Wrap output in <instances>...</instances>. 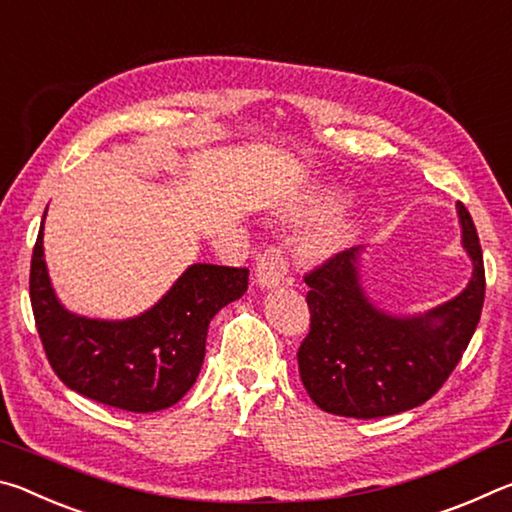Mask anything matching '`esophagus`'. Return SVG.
I'll return each mask as SVG.
<instances>
[{
	"mask_svg": "<svg viewBox=\"0 0 512 512\" xmlns=\"http://www.w3.org/2000/svg\"><path fill=\"white\" fill-rule=\"evenodd\" d=\"M289 275V262L287 257L280 248H266L262 255L257 259V268H255V277H257V284L262 289H275L280 287V284L287 280Z\"/></svg>",
	"mask_w": 512,
	"mask_h": 512,
	"instance_id": "esophagus-1",
	"label": "esophagus"
}]
</instances>
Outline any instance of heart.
Here are the masks:
<instances>
[{"instance_id":"obj_1","label":"heart","mask_w":512,"mask_h":512,"mask_svg":"<svg viewBox=\"0 0 512 512\" xmlns=\"http://www.w3.org/2000/svg\"><path fill=\"white\" fill-rule=\"evenodd\" d=\"M334 201H336V194L327 192V189H323V192H311L307 196L298 198V201L289 207L287 214L293 216V219H311V216L327 212L329 207L334 205ZM352 232H354L352 212L339 210L332 216H327L325 221H320L316 228L309 232L305 244H302V250H305V255L311 259L329 257L339 253V250L348 244Z\"/></svg>"}]
</instances>
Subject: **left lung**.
<instances>
[{"instance_id":"left-lung-1","label":"left lung","mask_w":512,"mask_h":512,"mask_svg":"<svg viewBox=\"0 0 512 512\" xmlns=\"http://www.w3.org/2000/svg\"><path fill=\"white\" fill-rule=\"evenodd\" d=\"M472 280L445 305L422 316H391L368 300L359 277V248L329 257L305 275L309 334L298 368L320 409L345 418H384L415 409L452 375L481 318L483 253L474 221L456 203Z\"/></svg>"}]
</instances>
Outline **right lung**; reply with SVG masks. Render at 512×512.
<instances>
[{
	"mask_svg": "<svg viewBox=\"0 0 512 512\" xmlns=\"http://www.w3.org/2000/svg\"><path fill=\"white\" fill-rule=\"evenodd\" d=\"M246 289L248 268L192 264L167 296L140 316H76L51 289L42 225L29 275L36 327L58 379L94 402L133 413L169 409L194 386L210 320Z\"/></svg>",
	"mask_w": 512,
	"mask_h": 512,
	"instance_id": "1",
	"label": "right lung"
}]
</instances>
